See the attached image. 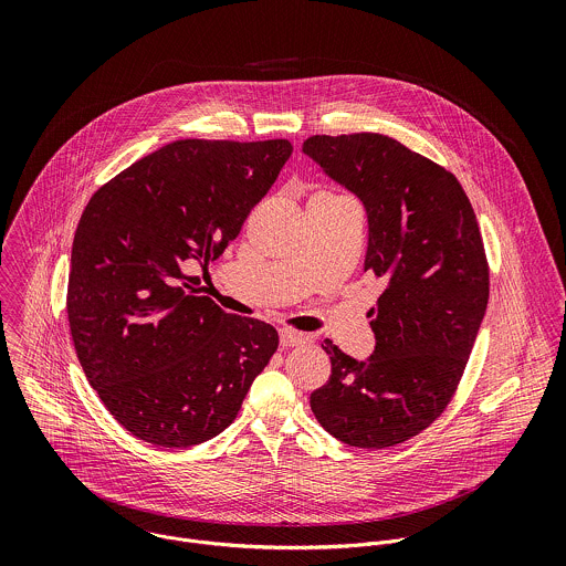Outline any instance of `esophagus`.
I'll use <instances>...</instances> for the list:
<instances>
[{"label":"esophagus","instance_id":"esophagus-1","mask_svg":"<svg viewBox=\"0 0 566 566\" xmlns=\"http://www.w3.org/2000/svg\"><path fill=\"white\" fill-rule=\"evenodd\" d=\"M279 339H281L283 348H292V346H303L310 337L305 333L294 331V328H281L279 331Z\"/></svg>","mask_w":566,"mask_h":566}]
</instances>
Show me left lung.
<instances>
[{"mask_svg":"<svg viewBox=\"0 0 566 566\" xmlns=\"http://www.w3.org/2000/svg\"><path fill=\"white\" fill-rule=\"evenodd\" d=\"M303 153L368 216L364 270L386 283L370 310L375 350L357 361L331 339V377L310 403L324 429L386 449L429 427L451 401L488 307L475 211L444 167L377 133L316 135Z\"/></svg>","mask_w":566,"mask_h":566,"instance_id":"obj_1","label":"left lung"}]
</instances>
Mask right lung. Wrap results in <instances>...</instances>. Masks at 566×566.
I'll return each instance as SVG.
<instances>
[{
	"mask_svg": "<svg viewBox=\"0 0 566 566\" xmlns=\"http://www.w3.org/2000/svg\"><path fill=\"white\" fill-rule=\"evenodd\" d=\"M292 155L285 139H182L99 187L72 245L70 328L82 370L144 442L222 433L279 346L272 324L222 312L182 268L209 263Z\"/></svg>",
	"mask_w": 566,
	"mask_h": 566,
	"instance_id": "add662e5",
	"label": "right lung"
}]
</instances>
